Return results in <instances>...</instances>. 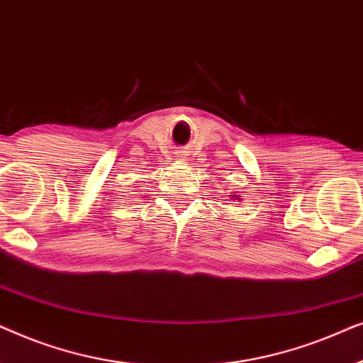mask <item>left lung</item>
Returning a JSON list of instances; mask_svg holds the SVG:
<instances>
[{
  "label": "left lung",
  "instance_id": "1",
  "mask_svg": "<svg viewBox=\"0 0 363 363\" xmlns=\"http://www.w3.org/2000/svg\"><path fill=\"white\" fill-rule=\"evenodd\" d=\"M231 198H233V200H241V198L240 196H238V195H230Z\"/></svg>",
  "mask_w": 363,
  "mask_h": 363
}]
</instances>
